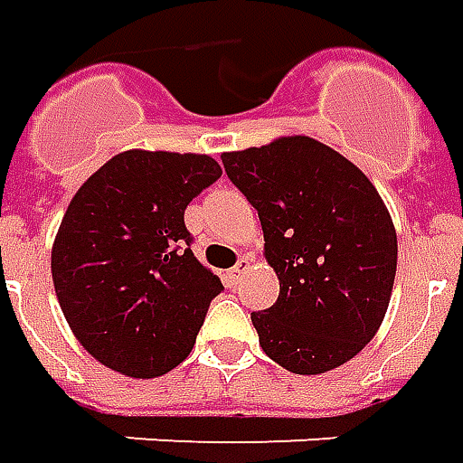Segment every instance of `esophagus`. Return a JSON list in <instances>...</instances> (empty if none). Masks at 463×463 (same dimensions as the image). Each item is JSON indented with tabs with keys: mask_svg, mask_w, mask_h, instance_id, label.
Listing matches in <instances>:
<instances>
[{
	"mask_svg": "<svg viewBox=\"0 0 463 463\" xmlns=\"http://www.w3.org/2000/svg\"><path fill=\"white\" fill-rule=\"evenodd\" d=\"M248 266H250V260H248V258H241V260H238V263L232 266L231 271H228V276H231V281H238V279H241V276H243V273L248 271Z\"/></svg>",
	"mask_w": 463,
	"mask_h": 463,
	"instance_id": "esophagus-1",
	"label": "esophagus"
}]
</instances>
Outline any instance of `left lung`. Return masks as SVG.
<instances>
[{
    "label": "left lung",
    "mask_w": 463,
    "mask_h": 463,
    "mask_svg": "<svg viewBox=\"0 0 463 463\" xmlns=\"http://www.w3.org/2000/svg\"><path fill=\"white\" fill-rule=\"evenodd\" d=\"M222 166L258 210L279 298L253 311L273 363L319 375L352 360L388 311L398 238L385 203L350 159L309 137L222 154Z\"/></svg>",
    "instance_id": "1"
}]
</instances>
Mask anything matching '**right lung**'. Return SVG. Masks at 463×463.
<instances>
[{"mask_svg": "<svg viewBox=\"0 0 463 463\" xmlns=\"http://www.w3.org/2000/svg\"><path fill=\"white\" fill-rule=\"evenodd\" d=\"M207 154H116L83 182L52 243V284L78 342L128 377H159L194 347L222 291L192 253L184 210L218 182Z\"/></svg>", "mask_w": 463, "mask_h": 463, "instance_id": "1", "label": "right lung"}]
</instances>
